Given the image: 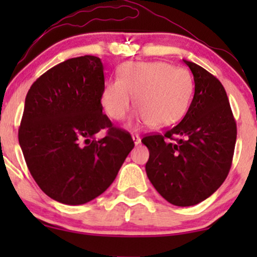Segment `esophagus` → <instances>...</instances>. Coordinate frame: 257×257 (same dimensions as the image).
<instances>
[{"instance_id": "34e87169", "label": "esophagus", "mask_w": 257, "mask_h": 257, "mask_svg": "<svg viewBox=\"0 0 257 257\" xmlns=\"http://www.w3.org/2000/svg\"><path fill=\"white\" fill-rule=\"evenodd\" d=\"M132 138H133V141H134L135 145H139V144L141 143V139H140V137H139L138 134H133Z\"/></svg>"}]
</instances>
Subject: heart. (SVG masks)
<instances>
[{
    "label": "heart",
    "instance_id": "obj_1",
    "mask_svg": "<svg viewBox=\"0 0 257 257\" xmlns=\"http://www.w3.org/2000/svg\"><path fill=\"white\" fill-rule=\"evenodd\" d=\"M118 78L106 82L101 105L108 117L124 119L133 96L139 110L137 122L155 128L174 124L184 116L193 91L187 70L164 61H128L117 71Z\"/></svg>",
    "mask_w": 257,
    "mask_h": 257
}]
</instances>
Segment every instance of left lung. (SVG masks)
Here are the masks:
<instances>
[{"label":"left lung","mask_w":257,"mask_h":257,"mask_svg":"<svg viewBox=\"0 0 257 257\" xmlns=\"http://www.w3.org/2000/svg\"><path fill=\"white\" fill-rule=\"evenodd\" d=\"M194 81V95L180 123L164 134L141 140L150 151L146 174L164 199L191 206L210 197L228 175L237 124L223 85L192 61L184 60Z\"/></svg>","instance_id":"1"}]
</instances>
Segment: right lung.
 <instances>
[{
    "label": "right lung",
    "mask_w": 257,
    "mask_h": 257,
    "mask_svg": "<svg viewBox=\"0 0 257 257\" xmlns=\"http://www.w3.org/2000/svg\"><path fill=\"white\" fill-rule=\"evenodd\" d=\"M104 65L94 55L58 64L31 85L19 126L26 166L41 190L79 205L104 193L134 147L102 113ZM107 128L105 138L95 134Z\"/></svg>",
    "instance_id": "add662e5"
}]
</instances>
